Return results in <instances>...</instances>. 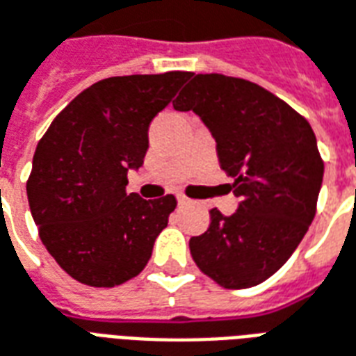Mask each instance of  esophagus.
<instances>
[{"instance_id":"obj_1","label":"esophagus","mask_w":356,"mask_h":356,"mask_svg":"<svg viewBox=\"0 0 356 356\" xmlns=\"http://www.w3.org/2000/svg\"><path fill=\"white\" fill-rule=\"evenodd\" d=\"M176 197H178V203H180V205H190L191 203V199L188 197V195H184V193H178Z\"/></svg>"}]
</instances>
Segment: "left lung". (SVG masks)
<instances>
[{
	"instance_id": "obj_1",
	"label": "left lung",
	"mask_w": 356,
	"mask_h": 356,
	"mask_svg": "<svg viewBox=\"0 0 356 356\" xmlns=\"http://www.w3.org/2000/svg\"><path fill=\"white\" fill-rule=\"evenodd\" d=\"M190 78L174 109L205 122L239 197L232 216L211 209L205 234L190 239L191 257L226 289L257 286L286 264L309 230L324 161L307 118L268 90L224 74Z\"/></svg>"
}]
</instances>
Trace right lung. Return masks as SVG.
I'll use <instances>...</instances> for the list:
<instances>
[{
	"label": "right lung",
	"mask_w": 356,
	"mask_h": 356,
	"mask_svg": "<svg viewBox=\"0 0 356 356\" xmlns=\"http://www.w3.org/2000/svg\"><path fill=\"white\" fill-rule=\"evenodd\" d=\"M191 72L113 76L95 82L55 117L26 182L40 239L69 276L115 287L138 276L176 209V197L126 193L140 168L149 124Z\"/></svg>",
	"instance_id": "1"
}]
</instances>
